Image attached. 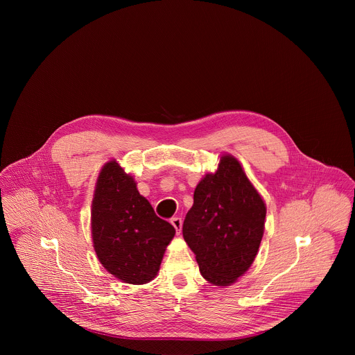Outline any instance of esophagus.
<instances>
[{
    "instance_id": "obj_1",
    "label": "esophagus",
    "mask_w": 355,
    "mask_h": 355,
    "mask_svg": "<svg viewBox=\"0 0 355 355\" xmlns=\"http://www.w3.org/2000/svg\"><path fill=\"white\" fill-rule=\"evenodd\" d=\"M171 225L174 226V229L177 230V233L180 234L181 227H182V219H181V218H173V219H171Z\"/></svg>"
}]
</instances>
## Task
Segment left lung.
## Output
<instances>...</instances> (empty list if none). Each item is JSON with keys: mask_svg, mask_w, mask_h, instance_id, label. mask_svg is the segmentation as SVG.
<instances>
[{"mask_svg": "<svg viewBox=\"0 0 355 355\" xmlns=\"http://www.w3.org/2000/svg\"><path fill=\"white\" fill-rule=\"evenodd\" d=\"M266 214V202L240 162L222 155L218 170L198 182L182 225L200 275L218 286L244 275L259 252Z\"/></svg>", "mask_w": 355, "mask_h": 355, "instance_id": "obj_1", "label": "left lung"}]
</instances>
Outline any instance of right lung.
Returning <instances> with one entry per match:
<instances>
[{
  "mask_svg": "<svg viewBox=\"0 0 355 355\" xmlns=\"http://www.w3.org/2000/svg\"><path fill=\"white\" fill-rule=\"evenodd\" d=\"M175 229L137 191L133 175L114 159L101 168L91 205V236L103 267L126 284L155 279Z\"/></svg>",
  "mask_w": 355,
  "mask_h": 355,
  "instance_id": "add662e5",
  "label": "right lung"
}]
</instances>
